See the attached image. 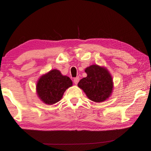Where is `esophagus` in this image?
I'll return each mask as SVG.
<instances>
[{"instance_id":"1","label":"esophagus","mask_w":151,"mask_h":151,"mask_svg":"<svg viewBox=\"0 0 151 151\" xmlns=\"http://www.w3.org/2000/svg\"><path fill=\"white\" fill-rule=\"evenodd\" d=\"M79 81H80V78H79L78 76H77V77H76V78H74V80H73L74 83H75V85H77L78 83L79 82Z\"/></svg>"}]
</instances>
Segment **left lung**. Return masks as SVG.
<instances>
[{"mask_svg": "<svg viewBox=\"0 0 151 151\" xmlns=\"http://www.w3.org/2000/svg\"><path fill=\"white\" fill-rule=\"evenodd\" d=\"M87 76L78 83L90 100L96 103L106 100L112 90V77L108 70L103 67L93 65L85 69Z\"/></svg>", "mask_w": 151, "mask_h": 151, "instance_id": "1", "label": "left lung"}]
</instances>
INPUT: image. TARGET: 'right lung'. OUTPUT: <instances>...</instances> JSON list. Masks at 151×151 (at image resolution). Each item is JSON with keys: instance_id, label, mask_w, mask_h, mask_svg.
<instances>
[{"instance_id": "add662e5", "label": "right lung", "mask_w": 151, "mask_h": 151, "mask_svg": "<svg viewBox=\"0 0 151 151\" xmlns=\"http://www.w3.org/2000/svg\"><path fill=\"white\" fill-rule=\"evenodd\" d=\"M72 85L73 82L69 77L63 76L59 70H52L38 81L37 94L45 104H53L62 99L66 89Z\"/></svg>"}]
</instances>
